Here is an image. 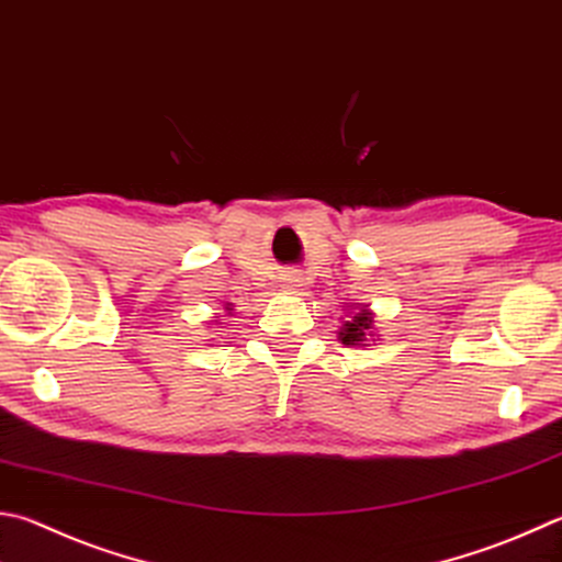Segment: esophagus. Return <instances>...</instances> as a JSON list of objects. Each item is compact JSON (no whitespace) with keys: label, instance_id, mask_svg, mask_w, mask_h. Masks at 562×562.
Masks as SVG:
<instances>
[{"label":"esophagus","instance_id":"1","mask_svg":"<svg viewBox=\"0 0 562 562\" xmlns=\"http://www.w3.org/2000/svg\"><path fill=\"white\" fill-rule=\"evenodd\" d=\"M282 284H284V288H288V290H297V288H302V278H300L297 272H288V274H284V278H282Z\"/></svg>","mask_w":562,"mask_h":562}]
</instances>
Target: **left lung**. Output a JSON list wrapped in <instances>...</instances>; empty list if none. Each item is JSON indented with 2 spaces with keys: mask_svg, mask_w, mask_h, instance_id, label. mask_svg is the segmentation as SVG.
Segmentation results:
<instances>
[{
  "mask_svg": "<svg viewBox=\"0 0 562 562\" xmlns=\"http://www.w3.org/2000/svg\"><path fill=\"white\" fill-rule=\"evenodd\" d=\"M373 329V314L369 310L356 312L349 322H344L339 331V341L346 346H359L366 341V336H371Z\"/></svg>",
  "mask_w": 562,
  "mask_h": 562,
  "instance_id": "1",
  "label": "left lung"
}]
</instances>
